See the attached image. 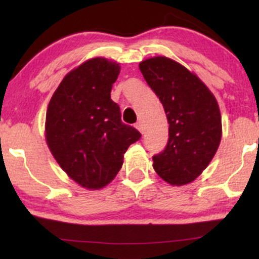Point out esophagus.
I'll list each match as a JSON object with an SVG mask.
<instances>
[{
	"label": "esophagus",
	"mask_w": 259,
	"mask_h": 259,
	"mask_svg": "<svg viewBox=\"0 0 259 259\" xmlns=\"http://www.w3.org/2000/svg\"><path fill=\"white\" fill-rule=\"evenodd\" d=\"M135 127H136V129H138V130H139V132H140V133H142V130H144V129H142V124H141V123H140V121H138V123H136V124H135Z\"/></svg>",
	"instance_id": "obj_1"
}]
</instances>
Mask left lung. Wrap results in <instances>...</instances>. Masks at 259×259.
Wrapping results in <instances>:
<instances>
[{"mask_svg": "<svg viewBox=\"0 0 259 259\" xmlns=\"http://www.w3.org/2000/svg\"><path fill=\"white\" fill-rule=\"evenodd\" d=\"M139 67L169 124L167 146L152 157L154 170L171 185L191 183L209 164L221 142L217 100L195 74L173 59L154 57Z\"/></svg>", "mask_w": 259, "mask_h": 259, "instance_id": "left-lung-1", "label": "left lung"}]
</instances>
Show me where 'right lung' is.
<instances>
[{
	"mask_svg": "<svg viewBox=\"0 0 259 259\" xmlns=\"http://www.w3.org/2000/svg\"><path fill=\"white\" fill-rule=\"evenodd\" d=\"M120 67L105 58L79 65L62 80L46 113V141L62 169L86 189L114 179L124 153L141 138L111 100Z\"/></svg>",
	"mask_w": 259,
	"mask_h": 259,
	"instance_id": "right-lung-1",
	"label": "right lung"
}]
</instances>
